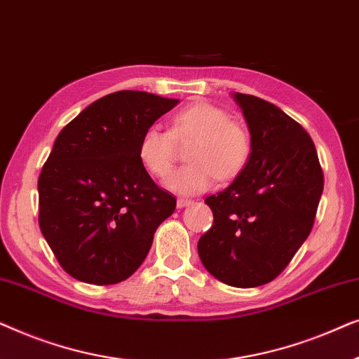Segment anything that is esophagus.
Returning a JSON list of instances; mask_svg holds the SVG:
<instances>
[{"label": "esophagus", "instance_id": "1", "mask_svg": "<svg viewBox=\"0 0 359 359\" xmlns=\"http://www.w3.org/2000/svg\"><path fill=\"white\" fill-rule=\"evenodd\" d=\"M191 204H193V201H191V199H183V198H180L178 201H176V208H178V209L188 208V205H191Z\"/></svg>", "mask_w": 359, "mask_h": 359}]
</instances>
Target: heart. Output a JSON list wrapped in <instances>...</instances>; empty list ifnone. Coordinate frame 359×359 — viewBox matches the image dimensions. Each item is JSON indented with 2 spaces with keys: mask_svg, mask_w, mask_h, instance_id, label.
Masks as SVG:
<instances>
[{
  "mask_svg": "<svg viewBox=\"0 0 359 359\" xmlns=\"http://www.w3.org/2000/svg\"><path fill=\"white\" fill-rule=\"evenodd\" d=\"M191 139L186 150L191 163L165 180V188L181 196L204 193L217 178H235L252 154L248 132L230 121L229 112L209 102H193L171 117L170 130L147 127L137 144V155L149 173L165 176L173 166L176 142Z\"/></svg>",
  "mask_w": 359,
  "mask_h": 359,
  "instance_id": "obj_1",
  "label": "heart"
}]
</instances>
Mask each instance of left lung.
Masks as SVG:
<instances>
[{"label":"left lung","instance_id":"left-lung-1","mask_svg":"<svg viewBox=\"0 0 359 359\" xmlns=\"http://www.w3.org/2000/svg\"><path fill=\"white\" fill-rule=\"evenodd\" d=\"M252 154L233 183L204 203L214 224L198 242L204 268L229 286L257 287L287 266L311 233L323 173L311 135L278 106L235 93Z\"/></svg>","mask_w":359,"mask_h":359}]
</instances>
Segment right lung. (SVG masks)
<instances>
[{"label": "right lung", "instance_id": "right-lung-1", "mask_svg": "<svg viewBox=\"0 0 359 359\" xmlns=\"http://www.w3.org/2000/svg\"><path fill=\"white\" fill-rule=\"evenodd\" d=\"M116 91L63 127L39 176V225L60 266L88 284L121 283L144 263L176 199L137 155L147 127L178 104Z\"/></svg>", "mask_w": 359, "mask_h": 359}]
</instances>
